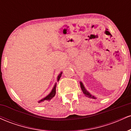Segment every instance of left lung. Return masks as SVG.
<instances>
[{"label":"left lung","instance_id":"1","mask_svg":"<svg viewBox=\"0 0 131 131\" xmlns=\"http://www.w3.org/2000/svg\"><path fill=\"white\" fill-rule=\"evenodd\" d=\"M80 86H81V90H82V91L83 92V93L85 94V95L86 96V97H88L89 98H91V99H96V97H95L94 96H93L92 95H91L86 89H85L82 82H80Z\"/></svg>","mask_w":131,"mask_h":131}]
</instances>
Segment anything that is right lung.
Wrapping results in <instances>:
<instances>
[{
	"label": "right lung",
	"instance_id": "add662e5",
	"mask_svg": "<svg viewBox=\"0 0 131 131\" xmlns=\"http://www.w3.org/2000/svg\"><path fill=\"white\" fill-rule=\"evenodd\" d=\"M61 74H62V72H61V73L59 74V75L58 76V77H57V81L60 80V79L61 76ZM56 85H57V84L55 83V85H54V87L53 88V89H52V91L50 92V94L48 95L47 96H46V97H44L43 99H41V100L38 102V103H39V104H42V103H44V102H46L47 101H50L51 99L53 98L54 96L55 95V94H56Z\"/></svg>",
	"mask_w": 131,
	"mask_h": 131
}]
</instances>
